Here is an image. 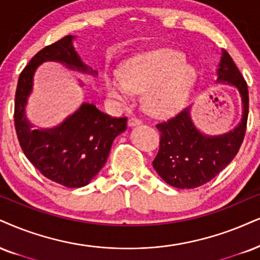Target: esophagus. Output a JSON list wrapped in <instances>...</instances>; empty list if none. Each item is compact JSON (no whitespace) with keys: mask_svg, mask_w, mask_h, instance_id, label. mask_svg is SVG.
<instances>
[{"mask_svg":"<svg viewBox=\"0 0 260 260\" xmlns=\"http://www.w3.org/2000/svg\"><path fill=\"white\" fill-rule=\"evenodd\" d=\"M141 123H142V121L136 117H131L129 118V120H127V125H129V126H136V125H140Z\"/></svg>","mask_w":260,"mask_h":260,"instance_id":"esophagus-1","label":"esophagus"}]
</instances>
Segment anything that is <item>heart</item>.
I'll return each mask as SVG.
<instances>
[{
	"label": "heart",
	"instance_id": "heart-1",
	"mask_svg": "<svg viewBox=\"0 0 260 260\" xmlns=\"http://www.w3.org/2000/svg\"><path fill=\"white\" fill-rule=\"evenodd\" d=\"M197 82V72L184 54L174 49H158L137 54L121 65L120 72L105 76L110 98L129 100L133 91L143 92V107L154 117H169L187 104Z\"/></svg>",
	"mask_w": 260,
	"mask_h": 260
}]
</instances>
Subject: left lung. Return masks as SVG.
Instances as JSON below:
<instances>
[{"mask_svg": "<svg viewBox=\"0 0 260 260\" xmlns=\"http://www.w3.org/2000/svg\"><path fill=\"white\" fill-rule=\"evenodd\" d=\"M216 83L234 86L241 98L242 117L233 130L216 136L201 133L191 118V106L156 124L160 145L153 168L172 187L193 189L207 183L230 164L241 147L247 126L248 89L225 50H222Z\"/></svg>", "mask_w": 260, "mask_h": 260, "instance_id": "left-lung-1", "label": "left lung"}]
</instances>
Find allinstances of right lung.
Instances as JSON below:
<instances>
[{"mask_svg": "<svg viewBox=\"0 0 260 260\" xmlns=\"http://www.w3.org/2000/svg\"><path fill=\"white\" fill-rule=\"evenodd\" d=\"M75 38L65 36L32 57L19 76L14 104L15 130L24 154L44 177L67 188L88 184L107 161L115 137L126 130V118H112L88 102L50 129H35L28 121L26 105L41 63L56 61L75 71L98 75L75 50Z\"/></svg>", "mask_w": 260, "mask_h": 260, "instance_id": "obj_1", "label": "right lung"}]
</instances>
